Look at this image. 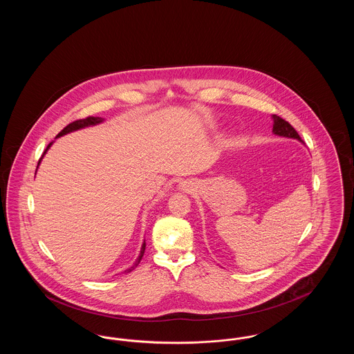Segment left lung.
<instances>
[{
	"label": "left lung",
	"mask_w": 354,
	"mask_h": 354,
	"mask_svg": "<svg viewBox=\"0 0 354 354\" xmlns=\"http://www.w3.org/2000/svg\"><path fill=\"white\" fill-rule=\"evenodd\" d=\"M273 134L286 136V138H293V139H297L301 142L300 135L297 134V131L290 126V123L277 115H273Z\"/></svg>",
	"instance_id": "8db88e82"
}]
</instances>
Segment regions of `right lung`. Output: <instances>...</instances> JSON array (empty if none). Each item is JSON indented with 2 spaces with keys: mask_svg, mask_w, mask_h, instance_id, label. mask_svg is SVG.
I'll return each instance as SVG.
<instances>
[{
  "mask_svg": "<svg viewBox=\"0 0 354 354\" xmlns=\"http://www.w3.org/2000/svg\"><path fill=\"white\" fill-rule=\"evenodd\" d=\"M103 119L100 118V117H87V118L84 119H78V120H74V122H71L70 124H68L59 134L57 135V138L58 136H62V135L68 134V133H71V131H75V130H80V129H84V127H87V126H94V124H98V123H101ZM51 143L48 145V147H46V150L44 151V155H45V152L49 150V147H50ZM42 155V156H44ZM41 159L42 158H39V162H41ZM39 162H38V165H39ZM38 167V166H37ZM145 250H146V243H143L142 244V248H140V253H139V257L136 259V261H135L134 266L131 267V268H129V270H126V272H131V270H135L136 267H138V264L140 263V260H142V257H143V254H145Z\"/></svg>",
  "mask_w": 354,
  "mask_h": 354,
  "instance_id": "obj_1",
  "label": "right lung"
}]
</instances>
